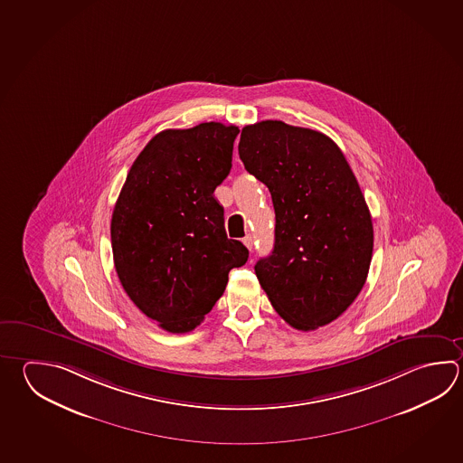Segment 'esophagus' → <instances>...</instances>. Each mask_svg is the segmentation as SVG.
Here are the masks:
<instances>
[{"label":"esophagus","mask_w":463,"mask_h":463,"mask_svg":"<svg viewBox=\"0 0 463 463\" xmlns=\"http://www.w3.org/2000/svg\"><path fill=\"white\" fill-rule=\"evenodd\" d=\"M244 244L250 252L253 250V237L249 234V236L244 237Z\"/></svg>","instance_id":"obj_1"}]
</instances>
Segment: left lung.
Returning a JSON list of instances; mask_svg holds the SVG:
<instances>
[{
    "instance_id": "8db88e82",
    "label": "left lung",
    "mask_w": 463,
    "mask_h": 463,
    "mask_svg": "<svg viewBox=\"0 0 463 463\" xmlns=\"http://www.w3.org/2000/svg\"><path fill=\"white\" fill-rule=\"evenodd\" d=\"M245 170L267 184L275 244L255 263L271 306L298 331H315L349 307L365 285L373 224L365 198L337 144L283 121L245 126Z\"/></svg>"
}]
</instances>
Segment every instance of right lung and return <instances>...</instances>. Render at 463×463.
I'll list each match as a JSON object with an SVG mask.
<instances>
[{"label": "right lung", "mask_w": 463, "mask_h": 463, "mask_svg": "<svg viewBox=\"0 0 463 463\" xmlns=\"http://www.w3.org/2000/svg\"><path fill=\"white\" fill-rule=\"evenodd\" d=\"M236 126L166 129L134 160L111 219L114 267L144 315L174 334L200 326L249 250L227 239L214 198L232 166Z\"/></svg>", "instance_id": "right-lung-1"}]
</instances>
